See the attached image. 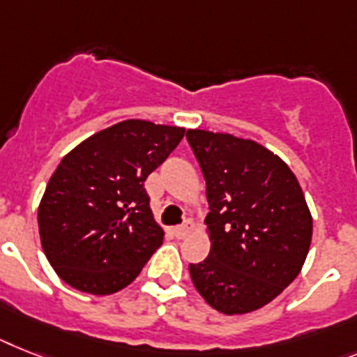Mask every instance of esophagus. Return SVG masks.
I'll return each instance as SVG.
<instances>
[{
  "label": "esophagus",
  "mask_w": 357,
  "mask_h": 357,
  "mask_svg": "<svg viewBox=\"0 0 357 357\" xmlns=\"http://www.w3.org/2000/svg\"><path fill=\"white\" fill-rule=\"evenodd\" d=\"M191 228H193V225H191L190 220H188V222H184L182 226H175V228H173V235H175L176 238H184L190 235Z\"/></svg>",
  "instance_id": "esophagus-1"
}]
</instances>
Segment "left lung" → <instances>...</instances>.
<instances>
[{
  "mask_svg": "<svg viewBox=\"0 0 357 357\" xmlns=\"http://www.w3.org/2000/svg\"><path fill=\"white\" fill-rule=\"evenodd\" d=\"M206 181L211 250L190 264L204 301L226 316L275 299L310 250L312 215L290 167L266 147L228 132L188 129Z\"/></svg>",
  "mask_w": 357,
  "mask_h": 357,
  "instance_id": "1",
  "label": "left lung"
}]
</instances>
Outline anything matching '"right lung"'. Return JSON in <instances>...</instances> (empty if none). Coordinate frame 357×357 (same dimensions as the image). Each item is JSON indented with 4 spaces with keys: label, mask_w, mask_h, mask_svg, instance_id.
Here are the masks:
<instances>
[{
    "label": "right lung",
    "mask_w": 357,
    "mask_h": 357,
    "mask_svg": "<svg viewBox=\"0 0 357 357\" xmlns=\"http://www.w3.org/2000/svg\"><path fill=\"white\" fill-rule=\"evenodd\" d=\"M184 128L126 120L67 153L38 208L43 252L69 287L109 296L137 279L160 248L144 182L169 157Z\"/></svg>",
    "instance_id": "add662e5"
}]
</instances>
